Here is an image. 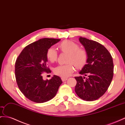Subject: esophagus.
Instances as JSON below:
<instances>
[{"mask_svg":"<svg viewBox=\"0 0 125 125\" xmlns=\"http://www.w3.org/2000/svg\"><path fill=\"white\" fill-rule=\"evenodd\" d=\"M61 79H62V81L63 82H64V81H66L67 79H68V78H62Z\"/></svg>","mask_w":125,"mask_h":125,"instance_id":"34e87169","label":"esophagus"}]
</instances>
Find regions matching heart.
Here are the masks:
<instances>
[{"label": "heart", "instance_id": "1", "mask_svg": "<svg viewBox=\"0 0 125 125\" xmlns=\"http://www.w3.org/2000/svg\"><path fill=\"white\" fill-rule=\"evenodd\" d=\"M59 47L63 52L69 54L67 64L59 65L54 69V72L57 75L62 78H66L73 72L74 67L78 69L83 67L87 62L88 53L85 50L80 49L79 45L74 42L66 40L61 43ZM46 55L50 62H54L57 58V52L53 47H50L47 51Z\"/></svg>", "mask_w": 125, "mask_h": 125}]
</instances>
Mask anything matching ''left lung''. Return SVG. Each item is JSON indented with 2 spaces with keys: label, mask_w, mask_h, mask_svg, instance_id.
<instances>
[{
  "label": "left lung",
  "mask_w": 125,
  "mask_h": 125,
  "mask_svg": "<svg viewBox=\"0 0 125 125\" xmlns=\"http://www.w3.org/2000/svg\"><path fill=\"white\" fill-rule=\"evenodd\" d=\"M79 41L88 53L87 64L79 74L88 78L75 76V93L84 100L94 101L104 95L111 83L114 63L110 53L97 42L80 37Z\"/></svg>",
  "instance_id": "left-lung-1"
}]
</instances>
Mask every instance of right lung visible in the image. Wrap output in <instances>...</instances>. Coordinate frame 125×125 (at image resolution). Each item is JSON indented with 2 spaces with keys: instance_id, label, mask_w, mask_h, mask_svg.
<instances>
[{
  "instance_id": "obj_1",
  "label": "right lung",
  "mask_w": 125,
  "mask_h": 125,
  "mask_svg": "<svg viewBox=\"0 0 125 125\" xmlns=\"http://www.w3.org/2000/svg\"><path fill=\"white\" fill-rule=\"evenodd\" d=\"M60 39L44 38L25 47L15 63V77L18 87L29 100L43 103L56 94L62 81L54 75L50 80H44L43 72H50L47 66L48 49Z\"/></svg>"
}]
</instances>
